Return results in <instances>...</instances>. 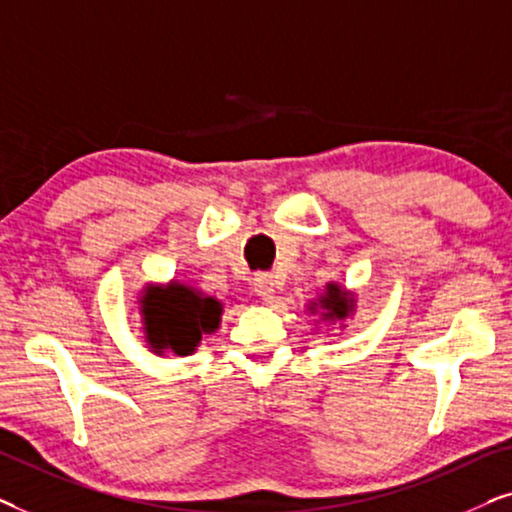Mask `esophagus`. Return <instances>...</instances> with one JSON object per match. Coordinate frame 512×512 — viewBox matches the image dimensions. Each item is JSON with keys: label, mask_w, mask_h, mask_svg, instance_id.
Here are the masks:
<instances>
[{"label": "esophagus", "mask_w": 512, "mask_h": 512, "mask_svg": "<svg viewBox=\"0 0 512 512\" xmlns=\"http://www.w3.org/2000/svg\"><path fill=\"white\" fill-rule=\"evenodd\" d=\"M252 285H255V292L264 299V302H267V304L274 302V299H276V278L274 276L260 274L255 278V283H252Z\"/></svg>", "instance_id": "34e87169"}]
</instances>
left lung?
I'll return each mask as SVG.
<instances>
[{"instance_id": "left-lung-1", "label": "left lung", "mask_w": 512, "mask_h": 512, "mask_svg": "<svg viewBox=\"0 0 512 512\" xmlns=\"http://www.w3.org/2000/svg\"><path fill=\"white\" fill-rule=\"evenodd\" d=\"M356 302V292L342 283L330 281L316 299L306 304V313L318 318L313 320L316 325L325 323L327 327L337 325L339 330H346V320L353 318V313H356Z\"/></svg>"}]
</instances>
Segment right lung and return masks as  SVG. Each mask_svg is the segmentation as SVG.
Here are the masks:
<instances>
[{
    "label": "right lung",
    "mask_w": 512,
    "mask_h": 512,
    "mask_svg": "<svg viewBox=\"0 0 512 512\" xmlns=\"http://www.w3.org/2000/svg\"><path fill=\"white\" fill-rule=\"evenodd\" d=\"M138 304L142 335L154 356H192L203 337L220 330L224 313L220 299L175 278L166 285L147 283Z\"/></svg>",
    "instance_id": "obj_1"
}]
</instances>
